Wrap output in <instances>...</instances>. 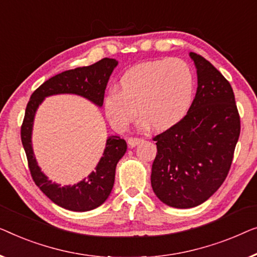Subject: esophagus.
<instances>
[{
  "label": "esophagus",
  "instance_id": "esophagus-1",
  "mask_svg": "<svg viewBox=\"0 0 257 257\" xmlns=\"http://www.w3.org/2000/svg\"><path fill=\"white\" fill-rule=\"evenodd\" d=\"M141 142H142V140L139 139V137H129L128 139V144L130 147H136L137 144H140Z\"/></svg>",
  "mask_w": 257,
  "mask_h": 257
}]
</instances>
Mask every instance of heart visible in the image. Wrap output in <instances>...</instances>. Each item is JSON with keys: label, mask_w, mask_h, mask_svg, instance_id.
I'll use <instances>...</instances> for the list:
<instances>
[{"label": "heart", "mask_w": 257, "mask_h": 257, "mask_svg": "<svg viewBox=\"0 0 257 257\" xmlns=\"http://www.w3.org/2000/svg\"><path fill=\"white\" fill-rule=\"evenodd\" d=\"M194 87L193 71L186 61L178 58L146 61L124 72L117 91L111 89L104 97V113L117 130L127 129L137 110L144 124L166 130L185 117Z\"/></svg>", "instance_id": "b5f03b06"}]
</instances>
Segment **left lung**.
Returning <instances> with one entry per match:
<instances>
[{
  "mask_svg": "<svg viewBox=\"0 0 257 257\" xmlns=\"http://www.w3.org/2000/svg\"><path fill=\"white\" fill-rule=\"evenodd\" d=\"M190 56L197 67L196 97L179 123L153 137L157 154L151 186L176 208L196 207L221 186L241 129L232 86L204 57Z\"/></svg>",
  "mask_w": 257,
  "mask_h": 257,
  "instance_id": "left-lung-1",
  "label": "left lung"
}]
</instances>
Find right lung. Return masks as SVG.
<instances>
[{
	"label": "right lung",
	"mask_w": 257,
	"mask_h": 257,
	"mask_svg": "<svg viewBox=\"0 0 257 257\" xmlns=\"http://www.w3.org/2000/svg\"><path fill=\"white\" fill-rule=\"evenodd\" d=\"M116 65L117 61L115 59L103 58L89 66L61 72L39 86L32 93L27 104L21 127V140L27 155L32 179L49 199L70 211H91L106 201L114 185L116 164L127 150V143L117 136L109 137L107 140L103 156L101 157L95 171L73 186L61 187L43 175L34 156L31 147V130L35 113L45 96L60 93L78 94L87 97L97 106H102L104 89Z\"/></svg>",
	"instance_id": "1"
}]
</instances>
